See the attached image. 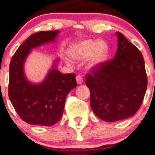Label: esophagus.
Segmentation results:
<instances>
[{
    "instance_id": "1",
    "label": "esophagus",
    "mask_w": 155,
    "mask_h": 155,
    "mask_svg": "<svg viewBox=\"0 0 155 155\" xmlns=\"http://www.w3.org/2000/svg\"><path fill=\"white\" fill-rule=\"evenodd\" d=\"M76 81L77 83L78 84H81L83 83V78H82L81 75H78L76 77Z\"/></svg>"
}]
</instances>
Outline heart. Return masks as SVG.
<instances>
[{"mask_svg": "<svg viewBox=\"0 0 155 155\" xmlns=\"http://www.w3.org/2000/svg\"><path fill=\"white\" fill-rule=\"evenodd\" d=\"M69 54L72 58L78 61L86 59L90 56V68H97L107 61L109 46L103 40L86 39L74 44L71 48Z\"/></svg>", "mask_w": 155, "mask_h": 155, "instance_id": "obj_1", "label": "heart"}]
</instances>
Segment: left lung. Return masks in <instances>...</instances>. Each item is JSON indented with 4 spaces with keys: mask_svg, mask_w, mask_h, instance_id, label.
<instances>
[{
    "mask_svg": "<svg viewBox=\"0 0 155 155\" xmlns=\"http://www.w3.org/2000/svg\"><path fill=\"white\" fill-rule=\"evenodd\" d=\"M115 58L92 68L85 83L91 92V107L107 122L127 119L141 107L148 86L145 61L136 46L121 32Z\"/></svg>",
    "mask_w": 155,
    "mask_h": 155,
    "instance_id": "1",
    "label": "left lung"
}]
</instances>
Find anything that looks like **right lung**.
<instances>
[{"label": "right lung", "mask_w": 155, "mask_h": 155, "mask_svg": "<svg viewBox=\"0 0 155 155\" xmlns=\"http://www.w3.org/2000/svg\"><path fill=\"white\" fill-rule=\"evenodd\" d=\"M58 33V30L41 31L31 35L10 61L9 98L20 117L29 124H55L62 116L66 97L77 87L74 74H63L57 70L55 64L40 84H32L24 74L23 65L31 49L53 42Z\"/></svg>", "instance_id": "right-lung-1"}]
</instances>
